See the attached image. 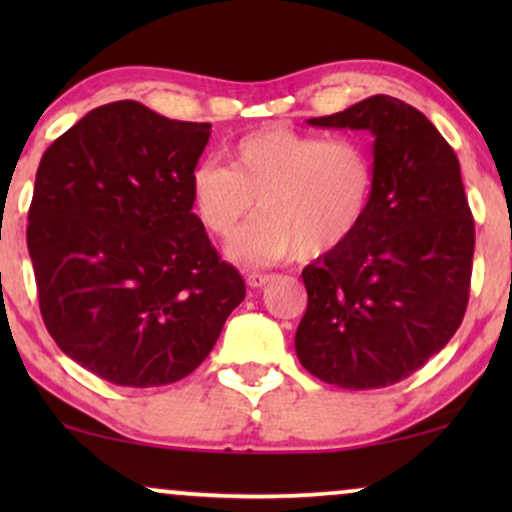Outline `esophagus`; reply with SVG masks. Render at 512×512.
I'll return each instance as SVG.
<instances>
[{
    "mask_svg": "<svg viewBox=\"0 0 512 512\" xmlns=\"http://www.w3.org/2000/svg\"><path fill=\"white\" fill-rule=\"evenodd\" d=\"M270 279H272V275H268V272H249L247 284L251 286V289H263Z\"/></svg>",
    "mask_w": 512,
    "mask_h": 512,
    "instance_id": "obj_1",
    "label": "esophagus"
}]
</instances>
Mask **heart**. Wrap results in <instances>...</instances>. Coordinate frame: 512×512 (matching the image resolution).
I'll use <instances>...</instances> for the list:
<instances>
[{
	"mask_svg": "<svg viewBox=\"0 0 512 512\" xmlns=\"http://www.w3.org/2000/svg\"><path fill=\"white\" fill-rule=\"evenodd\" d=\"M226 156L228 167L212 160L195 167L191 193L202 226L216 237L233 235L258 200L263 214L228 244L237 263L326 256L366 219L375 165L356 139L270 125L237 139Z\"/></svg>",
	"mask_w": 512,
	"mask_h": 512,
	"instance_id": "heart-1",
	"label": "heart"
}]
</instances>
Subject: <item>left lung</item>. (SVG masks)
<instances>
[{"mask_svg":"<svg viewBox=\"0 0 512 512\" xmlns=\"http://www.w3.org/2000/svg\"><path fill=\"white\" fill-rule=\"evenodd\" d=\"M307 123L373 132L375 191L352 240L303 270L296 354L335 387H389L438 354L464 319L475 223L459 160L422 111L389 95Z\"/></svg>","mask_w":512,"mask_h":512,"instance_id":"8db88e82","label":"left lung"}]
</instances>
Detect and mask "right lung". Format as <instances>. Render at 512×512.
<instances>
[{"label":"right lung","mask_w":512,"mask_h":512,"mask_svg":"<svg viewBox=\"0 0 512 512\" xmlns=\"http://www.w3.org/2000/svg\"><path fill=\"white\" fill-rule=\"evenodd\" d=\"M209 135L212 123L121 100L41 156L27 214L41 317L69 359L118 387L191 375L247 293L193 214Z\"/></svg>","instance_id":"1"}]
</instances>
